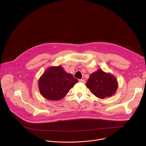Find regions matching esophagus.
<instances>
[{"mask_svg": "<svg viewBox=\"0 0 146 146\" xmlns=\"http://www.w3.org/2000/svg\"><path fill=\"white\" fill-rule=\"evenodd\" d=\"M78 81H79V82H80L84 83H84H86V81H85L84 79H80Z\"/></svg>", "mask_w": 146, "mask_h": 146, "instance_id": "esophagus-1", "label": "esophagus"}]
</instances>
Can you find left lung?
Returning a JSON list of instances; mask_svg holds the SVG:
<instances>
[{
    "label": "left lung",
    "instance_id": "left-lung-1",
    "mask_svg": "<svg viewBox=\"0 0 146 146\" xmlns=\"http://www.w3.org/2000/svg\"><path fill=\"white\" fill-rule=\"evenodd\" d=\"M118 82L115 77L102 69L92 73L86 83V87L96 97L104 99L115 94L118 88Z\"/></svg>",
    "mask_w": 146,
    "mask_h": 146
}]
</instances>
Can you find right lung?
<instances>
[{
    "label": "right lung",
    "instance_id": "add662e5",
    "mask_svg": "<svg viewBox=\"0 0 146 146\" xmlns=\"http://www.w3.org/2000/svg\"><path fill=\"white\" fill-rule=\"evenodd\" d=\"M78 82L61 66H50L38 79V85L41 96L50 100L57 101L64 98Z\"/></svg>",
    "mask_w": 146,
    "mask_h": 146
}]
</instances>
